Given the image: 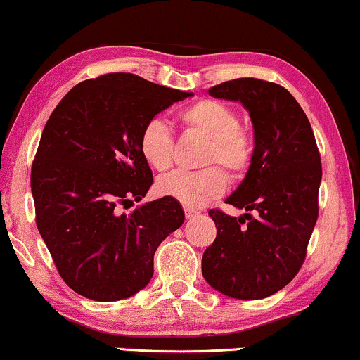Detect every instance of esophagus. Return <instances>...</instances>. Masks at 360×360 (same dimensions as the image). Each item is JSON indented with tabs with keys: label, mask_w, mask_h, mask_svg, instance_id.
Masks as SVG:
<instances>
[{
	"label": "esophagus",
	"mask_w": 360,
	"mask_h": 360,
	"mask_svg": "<svg viewBox=\"0 0 360 360\" xmlns=\"http://www.w3.org/2000/svg\"><path fill=\"white\" fill-rule=\"evenodd\" d=\"M185 216H186V219H193L195 216H198L200 214V211L198 210H195V208H190V206H185Z\"/></svg>",
	"instance_id": "obj_1"
}]
</instances>
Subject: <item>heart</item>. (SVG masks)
Segmentation results:
<instances>
[{"label":"heart","mask_w":360,"mask_h":360,"mask_svg":"<svg viewBox=\"0 0 360 360\" xmlns=\"http://www.w3.org/2000/svg\"><path fill=\"white\" fill-rule=\"evenodd\" d=\"M179 120L185 127L210 139L205 162H218L233 174L248 169L252 157V141L239 127V117L224 103L201 100L180 111ZM139 150L155 170H167L172 164V136L164 121H147L139 136ZM159 193L170 196L185 206H201L216 198L226 188V176L218 167L198 172L176 170L162 176L157 184Z\"/></svg>","instance_id":"heart-1"}]
</instances>
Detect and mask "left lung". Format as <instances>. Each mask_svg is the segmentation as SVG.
Wrapping results in <instances>:
<instances>
[{"mask_svg": "<svg viewBox=\"0 0 360 360\" xmlns=\"http://www.w3.org/2000/svg\"><path fill=\"white\" fill-rule=\"evenodd\" d=\"M218 100L239 101L254 127V150L244 180L226 203L239 218L211 210L214 243L201 272L226 297L260 300L277 293L302 267L318 219L321 159L307 115L283 86L238 78L210 88Z\"/></svg>", "mask_w": 360, "mask_h": 360, "instance_id": "left-lung-1", "label": "left lung"}]
</instances>
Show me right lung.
Masks as SVG:
<instances>
[{"instance_id":"obj_1","label":"right lung","mask_w":360,"mask_h":360,"mask_svg":"<svg viewBox=\"0 0 360 360\" xmlns=\"http://www.w3.org/2000/svg\"><path fill=\"white\" fill-rule=\"evenodd\" d=\"M193 96L132 73L73 86L44 127L32 164L36 223L68 287L95 302L129 298L150 282L154 254L185 221L170 196L131 208L149 191L139 150L147 121Z\"/></svg>"}]
</instances>
